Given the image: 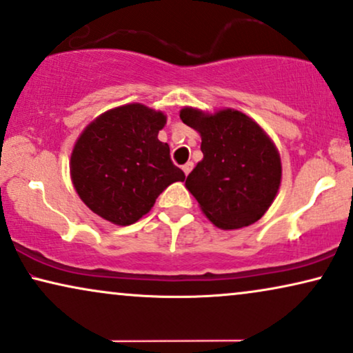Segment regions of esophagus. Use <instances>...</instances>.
Instances as JSON below:
<instances>
[{
	"label": "esophagus",
	"mask_w": 353,
	"mask_h": 353,
	"mask_svg": "<svg viewBox=\"0 0 353 353\" xmlns=\"http://www.w3.org/2000/svg\"><path fill=\"white\" fill-rule=\"evenodd\" d=\"M193 162H186L185 165H183V172H185V175H190L191 170H193Z\"/></svg>",
	"instance_id": "obj_1"
}]
</instances>
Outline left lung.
Wrapping results in <instances>:
<instances>
[{
    "mask_svg": "<svg viewBox=\"0 0 353 353\" xmlns=\"http://www.w3.org/2000/svg\"><path fill=\"white\" fill-rule=\"evenodd\" d=\"M180 118L201 134L204 159L186 178V188L214 225L248 227L264 216L281 185L276 145L258 123L236 110L205 115L183 108Z\"/></svg>",
    "mask_w": 353,
    "mask_h": 353,
    "instance_id": "1",
    "label": "left lung"
}]
</instances>
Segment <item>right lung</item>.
<instances>
[{
    "label": "right lung",
    "instance_id": "1",
    "mask_svg": "<svg viewBox=\"0 0 353 353\" xmlns=\"http://www.w3.org/2000/svg\"><path fill=\"white\" fill-rule=\"evenodd\" d=\"M165 115L141 103L100 115L79 136L71 154V178L92 212L131 225L152 208L168 185L185 180L170 148L160 143Z\"/></svg>",
    "mask_w": 353,
    "mask_h": 353
}]
</instances>
